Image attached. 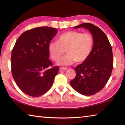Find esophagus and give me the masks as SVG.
<instances>
[{"mask_svg": "<svg viewBox=\"0 0 125 125\" xmlns=\"http://www.w3.org/2000/svg\"><path fill=\"white\" fill-rule=\"evenodd\" d=\"M67 70V68L65 67H60V71H64Z\"/></svg>", "mask_w": 125, "mask_h": 125, "instance_id": "obj_1", "label": "esophagus"}]
</instances>
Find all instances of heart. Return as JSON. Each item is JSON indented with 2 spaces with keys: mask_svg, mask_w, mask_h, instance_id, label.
<instances>
[{
  "mask_svg": "<svg viewBox=\"0 0 125 125\" xmlns=\"http://www.w3.org/2000/svg\"><path fill=\"white\" fill-rule=\"evenodd\" d=\"M94 40L89 33L70 31L58 37L57 41L50 42L48 50L50 57L57 61L66 49L67 54L58 61L60 65H69L76 61L78 63L85 61L89 57L93 47Z\"/></svg>",
  "mask_w": 125,
  "mask_h": 125,
  "instance_id": "1",
  "label": "heart"
}]
</instances>
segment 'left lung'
<instances>
[{
    "mask_svg": "<svg viewBox=\"0 0 125 125\" xmlns=\"http://www.w3.org/2000/svg\"><path fill=\"white\" fill-rule=\"evenodd\" d=\"M81 27L91 33L94 45L87 59L75 68L76 75L70 84L80 94L92 95L100 91L110 77L113 69L112 49L106 34L97 26L84 23L74 29Z\"/></svg>",
    "mask_w": 125,
    "mask_h": 125,
    "instance_id": "1",
    "label": "left lung"
}]
</instances>
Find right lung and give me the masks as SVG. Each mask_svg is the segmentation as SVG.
<instances>
[{
	"mask_svg": "<svg viewBox=\"0 0 125 125\" xmlns=\"http://www.w3.org/2000/svg\"><path fill=\"white\" fill-rule=\"evenodd\" d=\"M57 31L49 27H36L25 31L16 42L12 52V74L25 94L39 97L51 88L59 68L50 67L48 45Z\"/></svg>",
	"mask_w": 125,
	"mask_h": 125,
	"instance_id": "right-lung-1",
	"label": "right lung"
}]
</instances>
